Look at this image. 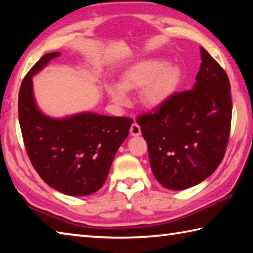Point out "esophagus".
Returning <instances> with one entry per match:
<instances>
[{
	"instance_id": "34e87169",
	"label": "esophagus",
	"mask_w": 253,
	"mask_h": 253,
	"mask_svg": "<svg viewBox=\"0 0 253 253\" xmlns=\"http://www.w3.org/2000/svg\"><path fill=\"white\" fill-rule=\"evenodd\" d=\"M140 126L137 123H134L130 126V135L131 136H139L140 135Z\"/></svg>"
}]
</instances>
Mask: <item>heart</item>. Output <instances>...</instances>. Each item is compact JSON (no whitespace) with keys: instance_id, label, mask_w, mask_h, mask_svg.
<instances>
[{"instance_id":"1","label":"heart","mask_w":253,"mask_h":253,"mask_svg":"<svg viewBox=\"0 0 253 253\" xmlns=\"http://www.w3.org/2000/svg\"><path fill=\"white\" fill-rule=\"evenodd\" d=\"M178 80L176 67L166 66L160 59H146L135 64L124 73L121 86H107V93L117 104H125V90L140 89V99L146 106L155 107L163 104L171 94Z\"/></svg>"}]
</instances>
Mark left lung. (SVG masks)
<instances>
[{"mask_svg":"<svg viewBox=\"0 0 253 253\" xmlns=\"http://www.w3.org/2000/svg\"><path fill=\"white\" fill-rule=\"evenodd\" d=\"M200 53L194 88L173 93L153 113L136 118L151 170L167 189H187L208 178L222 162L230 136V82L204 47Z\"/></svg>","mask_w":253,"mask_h":253,"instance_id":"obj_1","label":"left lung"}]
</instances>
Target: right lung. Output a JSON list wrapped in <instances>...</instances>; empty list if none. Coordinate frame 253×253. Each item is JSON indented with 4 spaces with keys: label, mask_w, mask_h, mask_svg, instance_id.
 Segmentation results:
<instances>
[{
    "label": "right lung",
    "mask_w": 253,
    "mask_h": 253,
    "mask_svg": "<svg viewBox=\"0 0 253 253\" xmlns=\"http://www.w3.org/2000/svg\"><path fill=\"white\" fill-rule=\"evenodd\" d=\"M59 52L47 53L31 68L18 93V119L25 149L40 177L68 196H87L106 181L132 119L82 113L55 119L36 106L32 76Z\"/></svg>",
    "instance_id": "right-lung-1"
}]
</instances>
